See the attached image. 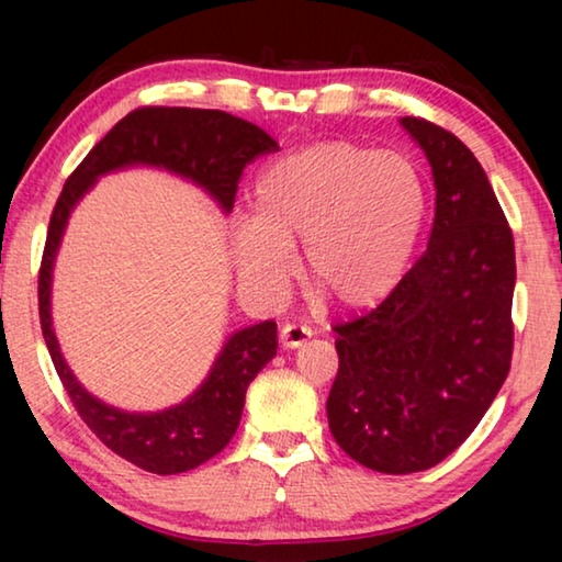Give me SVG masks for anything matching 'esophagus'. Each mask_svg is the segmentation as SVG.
Segmentation results:
<instances>
[{
	"label": "esophagus",
	"instance_id": "obj_1",
	"mask_svg": "<svg viewBox=\"0 0 562 562\" xmlns=\"http://www.w3.org/2000/svg\"><path fill=\"white\" fill-rule=\"evenodd\" d=\"M312 337V329L307 325H294V322H288L280 329V345L284 349H297L302 345H307V339Z\"/></svg>",
	"mask_w": 562,
	"mask_h": 562
}]
</instances>
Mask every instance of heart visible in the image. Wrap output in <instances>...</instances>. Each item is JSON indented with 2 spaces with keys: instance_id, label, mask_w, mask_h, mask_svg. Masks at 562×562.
Masks as SVG:
<instances>
[{
  "instance_id": "obj_1",
  "label": "heart",
  "mask_w": 562,
  "mask_h": 562,
  "mask_svg": "<svg viewBox=\"0 0 562 562\" xmlns=\"http://www.w3.org/2000/svg\"><path fill=\"white\" fill-rule=\"evenodd\" d=\"M255 221L235 231V265L260 294L292 274L302 243L310 288L341 310H367L396 290L426 221V188L412 160L355 140H319L262 170Z\"/></svg>"
}]
</instances>
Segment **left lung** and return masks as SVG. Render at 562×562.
I'll use <instances>...</instances> for the list:
<instances>
[{
  "label": "left lung",
  "mask_w": 562,
  "mask_h": 562,
  "mask_svg": "<svg viewBox=\"0 0 562 562\" xmlns=\"http://www.w3.org/2000/svg\"><path fill=\"white\" fill-rule=\"evenodd\" d=\"M429 158V247L369 315L337 325L327 398L341 451L379 473H416L469 439L513 355V233L486 170L453 133L402 119Z\"/></svg>",
  "instance_id": "left-lung-1"
}]
</instances>
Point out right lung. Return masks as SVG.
I'll use <instances>...</instances> for the list:
<instances>
[{
  "label": "right lung",
  "mask_w": 562,
  "mask_h": 562,
  "mask_svg": "<svg viewBox=\"0 0 562 562\" xmlns=\"http://www.w3.org/2000/svg\"><path fill=\"white\" fill-rule=\"evenodd\" d=\"M278 140L260 126L225 111L146 106L121 119L66 180L52 213L40 270V319L66 394L83 424L121 459L158 475L183 473L221 453L240 424L245 392L260 369L278 355L272 319L245 327L225 341L205 382L164 412L136 414L103 404L74 376L52 327V272L69 215L101 176L131 166L164 168L203 188L223 213L233 211L243 168Z\"/></svg>",
  "instance_id": "add662e5"
}]
</instances>
